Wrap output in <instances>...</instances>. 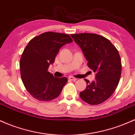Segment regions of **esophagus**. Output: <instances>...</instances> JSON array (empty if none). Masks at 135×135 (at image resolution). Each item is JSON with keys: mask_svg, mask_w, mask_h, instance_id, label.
Wrapping results in <instances>:
<instances>
[{"mask_svg": "<svg viewBox=\"0 0 135 135\" xmlns=\"http://www.w3.org/2000/svg\"><path fill=\"white\" fill-rule=\"evenodd\" d=\"M69 79L71 80V81H76V80H77V78H74V77H72V76H70V77H69Z\"/></svg>", "mask_w": 135, "mask_h": 135, "instance_id": "34e87169", "label": "esophagus"}]
</instances>
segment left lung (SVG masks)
<instances>
[{
    "label": "left lung",
    "mask_w": 135,
    "mask_h": 135,
    "mask_svg": "<svg viewBox=\"0 0 135 135\" xmlns=\"http://www.w3.org/2000/svg\"><path fill=\"white\" fill-rule=\"evenodd\" d=\"M82 49L88 67L96 73L95 80L90 83L79 95L84 102L97 105L112 96L119 83L122 70L118 50L105 37L94 33L70 35Z\"/></svg>",
    "instance_id": "obj_1"
}]
</instances>
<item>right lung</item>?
Returning <instances> with one entry per match:
<instances>
[{
  "instance_id": "1",
  "label": "right lung",
  "mask_w": 135,
  "mask_h": 135,
  "mask_svg": "<svg viewBox=\"0 0 135 135\" xmlns=\"http://www.w3.org/2000/svg\"><path fill=\"white\" fill-rule=\"evenodd\" d=\"M73 41L69 35L46 32L31 40L20 61L21 78L25 88L40 101L53 100L61 92L67 78H55L48 72L60 49Z\"/></svg>"
}]
</instances>
